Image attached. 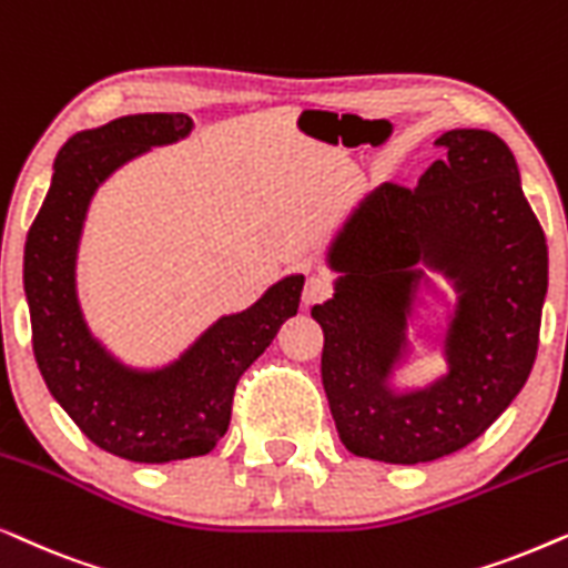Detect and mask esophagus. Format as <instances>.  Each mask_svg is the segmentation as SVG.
I'll return each instance as SVG.
<instances>
[{"instance_id":"esophagus-1","label":"esophagus","mask_w":568,"mask_h":568,"mask_svg":"<svg viewBox=\"0 0 568 568\" xmlns=\"http://www.w3.org/2000/svg\"><path fill=\"white\" fill-rule=\"evenodd\" d=\"M329 280L322 277V275H308L306 277V285H304V304L312 306L316 301L327 298L329 296Z\"/></svg>"}]
</instances>
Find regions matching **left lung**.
Instances as JSON below:
<instances>
[{"instance_id": "8db88e82", "label": "left lung", "mask_w": 568, "mask_h": 568, "mask_svg": "<svg viewBox=\"0 0 568 568\" xmlns=\"http://www.w3.org/2000/svg\"><path fill=\"white\" fill-rule=\"evenodd\" d=\"M418 186L382 184L337 231L335 293L312 308L324 329L322 382L339 442L389 465L434 463L475 442L525 387L548 293V246L517 161L486 130H449ZM424 266L458 293L438 337L448 374L394 387L409 357ZM436 293V291H434Z\"/></svg>"}]
</instances>
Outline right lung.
<instances>
[{"mask_svg": "<svg viewBox=\"0 0 568 568\" xmlns=\"http://www.w3.org/2000/svg\"><path fill=\"white\" fill-rule=\"evenodd\" d=\"M186 113H132L82 130L57 153L54 176L26 241L22 283L43 382L95 447L163 465L207 455L229 430L233 389L298 312L304 275H285L239 314H225L158 368L121 363L93 332L78 296V252L105 179L150 148L189 138Z\"/></svg>", "mask_w": 568, "mask_h": 568, "instance_id": "add662e5", "label": "right lung"}]
</instances>
